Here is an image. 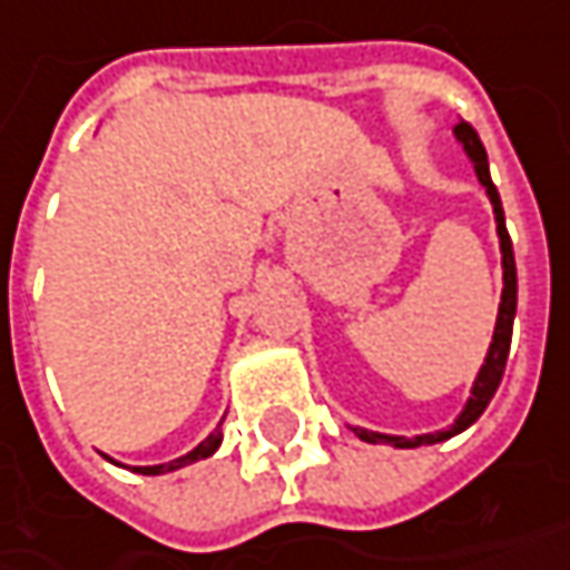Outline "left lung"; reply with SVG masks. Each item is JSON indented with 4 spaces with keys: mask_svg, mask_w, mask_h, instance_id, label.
<instances>
[{
    "mask_svg": "<svg viewBox=\"0 0 570 570\" xmlns=\"http://www.w3.org/2000/svg\"><path fill=\"white\" fill-rule=\"evenodd\" d=\"M455 137L464 146L468 158L474 161V171H478V180L487 187V196L493 203V215H497V234H499V249H502V302H499V315H497V331H493V343H490V352L483 358V365L478 371V381L471 386V399L464 402L462 415L452 421V428L436 433H421V436H390V433H374L362 431V428H352L358 433L365 443H390L396 449H417V446H433V443H443L455 433L468 431L480 415L483 409L490 405V399L497 396L499 381L505 374V362H509V346H512V324H514V308H518V271H514V253H512V239H509V230H505V212H502V199H499L497 187H493V177H490V161H487V149L480 142L478 130L468 121L455 124Z\"/></svg>",
    "mask_w": 570,
    "mask_h": 570,
    "instance_id": "left-lung-1",
    "label": "left lung"
}]
</instances>
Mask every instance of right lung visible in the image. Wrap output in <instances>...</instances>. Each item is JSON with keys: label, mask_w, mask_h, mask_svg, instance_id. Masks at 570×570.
I'll list each match as a JSON object with an SVG mask.
<instances>
[{"label": "right lung", "mask_w": 570, "mask_h": 570, "mask_svg": "<svg viewBox=\"0 0 570 570\" xmlns=\"http://www.w3.org/2000/svg\"><path fill=\"white\" fill-rule=\"evenodd\" d=\"M218 446H220V424L215 428V431L208 433V436H205L203 443L193 449V452H187V455H180V459H174V462H168V464H146V468H134V471H137V474H165V471H177V468H184V464H193V462H199V459H208V455H212V452H215ZM108 462H111V459H108Z\"/></svg>", "instance_id": "add662e5"}]
</instances>
